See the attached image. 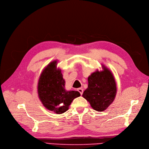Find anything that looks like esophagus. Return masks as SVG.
I'll return each mask as SVG.
<instances>
[{"label": "esophagus", "instance_id": "obj_1", "mask_svg": "<svg viewBox=\"0 0 149 149\" xmlns=\"http://www.w3.org/2000/svg\"><path fill=\"white\" fill-rule=\"evenodd\" d=\"M78 91L81 94V95H82L83 93V89L82 88H78Z\"/></svg>", "mask_w": 149, "mask_h": 149}]
</instances>
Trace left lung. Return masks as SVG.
<instances>
[{"mask_svg":"<svg viewBox=\"0 0 149 149\" xmlns=\"http://www.w3.org/2000/svg\"><path fill=\"white\" fill-rule=\"evenodd\" d=\"M102 70H97L88 78V88L83 97L95 111H105L114 101L117 93L116 80L109 69L101 65Z\"/></svg>","mask_w":149,"mask_h":149,"instance_id":"1","label":"left lung"}]
</instances>
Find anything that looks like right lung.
Here are the masks:
<instances>
[{"instance_id": "1", "label": "right lung", "mask_w": 149, "mask_h": 149, "mask_svg": "<svg viewBox=\"0 0 149 149\" xmlns=\"http://www.w3.org/2000/svg\"><path fill=\"white\" fill-rule=\"evenodd\" d=\"M54 60L45 68L38 82L37 91L40 101L49 111L61 114L68 110L74 99L80 96L75 91H66L61 70Z\"/></svg>"}]
</instances>
